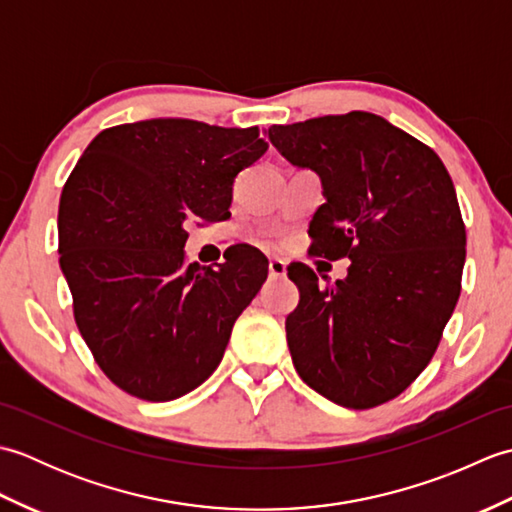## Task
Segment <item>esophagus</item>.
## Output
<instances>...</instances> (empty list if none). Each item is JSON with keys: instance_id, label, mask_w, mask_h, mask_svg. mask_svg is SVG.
Returning a JSON list of instances; mask_svg holds the SVG:
<instances>
[{"instance_id": "esophagus-1", "label": "esophagus", "mask_w": 512, "mask_h": 512, "mask_svg": "<svg viewBox=\"0 0 512 512\" xmlns=\"http://www.w3.org/2000/svg\"><path fill=\"white\" fill-rule=\"evenodd\" d=\"M268 273H270V277H286V262L284 259H277V257H273L268 262Z\"/></svg>"}]
</instances>
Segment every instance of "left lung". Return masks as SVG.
<instances>
[{
	"label": "left lung",
	"instance_id": "obj_1",
	"mask_svg": "<svg viewBox=\"0 0 512 512\" xmlns=\"http://www.w3.org/2000/svg\"><path fill=\"white\" fill-rule=\"evenodd\" d=\"M273 145L323 180L310 255L350 259L319 286L308 264L286 319L299 376L321 396L372 409L400 396L436 354L462 290L466 228L436 151L369 112L273 125Z\"/></svg>",
	"mask_w": 512,
	"mask_h": 512
}]
</instances>
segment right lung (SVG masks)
Masks as SVG:
<instances>
[{
	"instance_id": "right-lung-1",
	"label": "right lung",
	"mask_w": 512,
	"mask_h": 512,
	"mask_svg": "<svg viewBox=\"0 0 512 512\" xmlns=\"http://www.w3.org/2000/svg\"><path fill=\"white\" fill-rule=\"evenodd\" d=\"M266 149L257 127L154 118L103 129L63 184L59 264L76 328L127 394L180 398L220 365L268 259L237 244L217 268L184 264V226L231 215L237 173Z\"/></svg>"
}]
</instances>
